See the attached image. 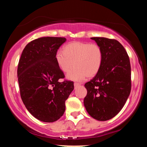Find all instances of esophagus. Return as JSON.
<instances>
[{
	"mask_svg": "<svg viewBox=\"0 0 147 147\" xmlns=\"http://www.w3.org/2000/svg\"><path fill=\"white\" fill-rule=\"evenodd\" d=\"M79 86H80V84H79L78 83H76V82H74V88H77V87Z\"/></svg>",
	"mask_w": 147,
	"mask_h": 147,
	"instance_id": "34e87169",
	"label": "esophagus"
}]
</instances>
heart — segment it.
Wrapping results in <instances>:
<instances>
[{
    "instance_id": "b5f03b06",
    "label": "heart",
    "mask_w": 147,
    "mask_h": 147,
    "mask_svg": "<svg viewBox=\"0 0 147 147\" xmlns=\"http://www.w3.org/2000/svg\"><path fill=\"white\" fill-rule=\"evenodd\" d=\"M56 63L63 73H67V78L71 80L82 81L88 77L95 76L101 67L103 53L97 44L75 41L68 43L63 51L59 50L55 55Z\"/></svg>"
}]
</instances>
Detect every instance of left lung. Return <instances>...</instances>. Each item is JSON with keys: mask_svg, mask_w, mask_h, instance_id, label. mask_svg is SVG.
Here are the masks:
<instances>
[{"mask_svg": "<svg viewBox=\"0 0 147 147\" xmlns=\"http://www.w3.org/2000/svg\"><path fill=\"white\" fill-rule=\"evenodd\" d=\"M103 53L101 67L85 84L88 93L84 100L89 115L105 121L115 117L123 108L131 91L130 59L123 46L115 39L91 38Z\"/></svg>", "mask_w": 147, "mask_h": 147, "instance_id": "8db88e82", "label": "left lung"}]
</instances>
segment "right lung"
I'll return each mask as SVG.
<instances>
[{"label":"right lung","instance_id":"obj_1","mask_svg":"<svg viewBox=\"0 0 147 147\" xmlns=\"http://www.w3.org/2000/svg\"><path fill=\"white\" fill-rule=\"evenodd\" d=\"M65 38L44 37L30 42L24 49L17 68L22 100L35 118L45 123L63 115L65 100L74 89L71 81L60 82L63 72L55 59Z\"/></svg>","mask_w":147,"mask_h":147}]
</instances>
